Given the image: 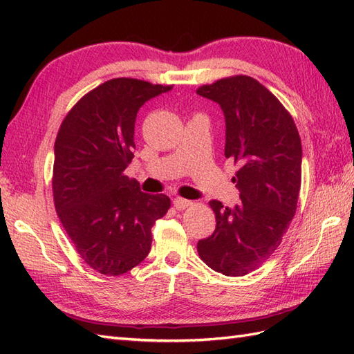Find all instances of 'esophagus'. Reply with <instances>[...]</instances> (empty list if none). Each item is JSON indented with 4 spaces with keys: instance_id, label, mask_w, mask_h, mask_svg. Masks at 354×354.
I'll return each mask as SVG.
<instances>
[{
    "instance_id": "34e87169",
    "label": "esophagus",
    "mask_w": 354,
    "mask_h": 354,
    "mask_svg": "<svg viewBox=\"0 0 354 354\" xmlns=\"http://www.w3.org/2000/svg\"><path fill=\"white\" fill-rule=\"evenodd\" d=\"M192 204H193V202L189 201V199H183V198L173 199V205H175L176 209H185V208H189Z\"/></svg>"
}]
</instances>
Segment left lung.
<instances>
[{
    "label": "left lung",
    "mask_w": 354,
    "mask_h": 354,
    "mask_svg": "<svg viewBox=\"0 0 354 354\" xmlns=\"http://www.w3.org/2000/svg\"><path fill=\"white\" fill-rule=\"evenodd\" d=\"M225 117V156L239 164L240 202L212 201L216 230L198 242L202 261L228 277L246 275L281 243L297 209L303 149L297 126L277 97L248 76L201 86Z\"/></svg>",
    "instance_id": "1"
}]
</instances>
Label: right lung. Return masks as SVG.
Instances as JSON below:
<instances>
[{
  "label": "right lung",
  "instance_id": "add662e5",
  "mask_svg": "<svg viewBox=\"0 0 354 354\" xmlns=\"http://www.w3.org/2000/svg\"><path fill=\"white\" fill-rule=\"evenodd\" d=\"M170 89L138 79L108 80L82 97L57 132L56 212L80 257L103 275L140 265L152 246V227L170 208L169 196L142 193L124 175L140 108Z\"/></svg>",
  "mask_w": 354,
  "mask_h": 354
}]
</instances>
